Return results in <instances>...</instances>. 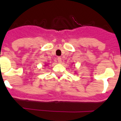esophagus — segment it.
<instances>
[{"mask_svg":"<svg viewBox=\"0 0 121 121\" xmlns=\"http://www.w3.org/2000/svg\"><path fill=\"white\" fill-rule=\"evenodd\" d=\"M57 61H58V63H61L62 62V59H61V58L60 57H58L57 58Z\"/></svg>","mask_w":121,"mask_h":121,"instance_id":"esophagus-1","label":"esophagus"}]
</instances>
